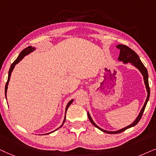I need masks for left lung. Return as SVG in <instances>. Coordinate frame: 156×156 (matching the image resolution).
Wrapping results in <instances>:
<instances>
[{
  "mask_svg": "<svg viewBox=\"0 0 156 156\" xmlns=\"http://www.w3.org/2000/svg\"><path fill=\"white\" fill-rule=\"evenodd\" d=\"M116 48L120 50V55H119V57H118V61L123 62V63L125 64L130 63L132 66H133L134 67H136L137 69H138L139 71L141 73V74L143 75V80H144V83H145V85H146V88L147 93H148V95H147L146 102H145L144 105H143L142 109L140 110V112L139 113L138 115L137 116L136 120L133 122L132 124L126 126V127H125V128H121V129H120V130H115V131H109V130H105L104 129H103V128H100L98 126H97L96 124L94 123V121H93L92 118H91L90 113H89V112L88 111V117L89 118V120H90V121L91 122V123H92L93 125L95 126V127H96L97 128H98L99 130H101V131L106 133H108V134L120 133H122L123 131H124V130H127V129H128V128L133 127V126H136V124L138 123L139 121H140V118H141V117H142L143 112H144V110H145V108H146L147 103H148V101L149 100V97H150V88H149V84H148V70H147L146 68L145 67L142 62H141L140 59L139 58V56L138 55V54H137L134 51H133L131 48H130L129 47L126 46V45H122V44L117 45Z\"/></svg>",
  "mask_w": 156,
  "mask_h": 156,
  "instance_id": "1",
  "label": "left lung"
}]
</instances>
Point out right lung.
I'll return each instance as SVG.
<instances>
[{"label":"right lung","instance_id":"1","mask_svg":"<svg viewBox=\"0 0 156 156\" xmlns=\"http://www.w3.org/2000/svg\"><path fill=\"white\" fill-rule=\"evenodd\" d=\"M35 50H36V48L32 47V46H28V47L26 48H25L24 50H23V51L20 52V53L19 54V55H18V56L17 59H16V61H14L13 63L11 64V66H10L9 71H8V80H7V83H6L5 87V98L6 99H7V98H6V94H7L8 86V83H9V81H10V76H11V73H12V71H13V70L14 69V68H15V66L16 65V64H18V63H19V62L21 61V60L23 58L26 56V55H28V54H30V53H32V52H33V51H35ZM73 102V99H72L71 101H70L68 103L67 105H66V112H65V117H64V120H63V123L61 124V126H60L59 128H58L57 129H55V130H53V131H52L51 133H46V134H50V133H53L54 131H55V130H57L58 129H59L60 128H61L62 126H63V125L64 123H65V121H66V112H67V110L68 108V107L70 106V104H71ZM43 135H45V134H43Z\"/></svg>","mask_w":156,"mask_h":156}]
</instances>
